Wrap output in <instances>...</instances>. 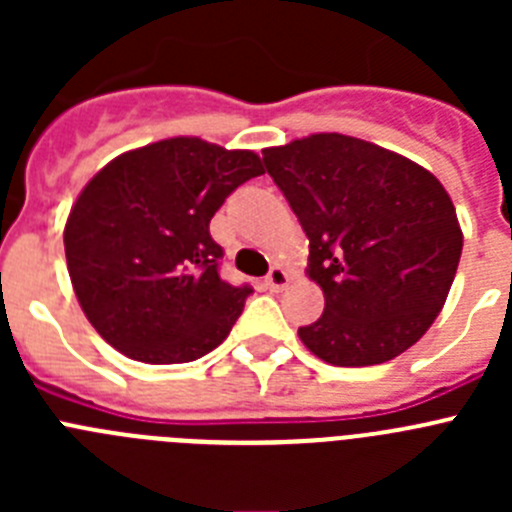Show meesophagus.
<instances>
[{
  "instance_id": "esophagus-1",
  "label": "esophagus",
  "mask_w": 512,
  "mask_h": 512,
  "mask_svg": "<svg viewBox=\"0 0 512 512\" xmlns=\"http://www.w3.org/2000/svg\"><path fill=\"white\" fill-rule=\"evenodd\" d=\"M287 282H289V274L282 269V266H271V271L266 274V279H264V284L271 289V292H279V289H284L287 287Z\"/></svg>"
}]
</instances>
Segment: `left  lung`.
<instances>
[{"mask_svg": "<svg viewBox=\"0 0 512 512\" xmlns=\"http://www.w3.org/2000/svg\"><path fill=\"white\" fill-rule=\"evenodd\" d=\"M264 166L310 238L325 310L302 343L372 366L420 341L449 297L461 228L443 184L410 158L341 133L266 148Z\"/></svg>", "mask_w": 512, "mask_h": 512, "instance_id": "obj_1", "label": "left lung"}]
</instances>
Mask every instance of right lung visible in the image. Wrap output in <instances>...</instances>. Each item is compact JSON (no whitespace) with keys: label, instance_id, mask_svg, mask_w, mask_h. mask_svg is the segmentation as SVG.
<instances>
[{"label":"right lung","instance_id":"obj_1","mask_svg":"<svg viewBox=\"0 0 512 512\" xmlns=\"http://www.w3.org/2000/svg\"><path fill=\"white\" fill-rule=\"evenodd\" d=\"M264 174L253 151L169 138L122 153L79 194L63 230L76 300L104 341L146 364H187L228 338L251 284L220 279L210 220Z\"/></svg>","mask_w":512,"mask_h":512}]
</instances>
